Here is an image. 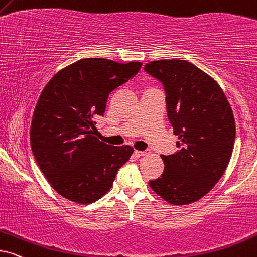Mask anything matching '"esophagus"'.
<instances>
[{"label":"esophagus","mask_w":257,"mask_h":257,"mask_svg":"<svg viewBox=\"0 0 257 257\" xmlns=\"http://www.w3.org/2000/svg\"><path fill=\"white\" fill-rule=\"evenodd\" d=\"M145 155H148V151H135V156L136 157H142V156H145Z\"/></svg>","instance_id":"1"}]
</instances>
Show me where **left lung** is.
I'll return each mask as SVG.
<instances>
[{
    "mask_svg": "<svg viewBox=\"0 0 257 257\" xmlns=\"http://www.w3.org/2000/svg\"><path fill=\"white\" fill-rule=\"evenodd\" d=\"M145 72L161 81L178 151L164 156V171L149 182L173 205L198 201L214 188L230 162L236 126L232 109L211 76L185 60H158Z\"/></svg>",
    "mask_w": 257,
    "mask_h": 257,
    "instance_id": "obj_1",
    "label": "left lung"
}]
</instances>
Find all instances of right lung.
<instances>
[{"mask_svg": "<svg viewBox=\"0 0 257 257\" xmlns=\"http://www.w3.org/2000/svg\"><path fill=\"white\" fill-rule=\"evenodd\" d=\"M141 67V62L81 59L45 86L33 114L31 145L40 170L62 197L81 204L98 201L131 157V146L100 142L94 120L104 115L109 93Z\"/></svg>", "mask_w": 257, "mask_h": 257, "instance_id": "right-lung-1", "label": "right lung"}]
</instances>
